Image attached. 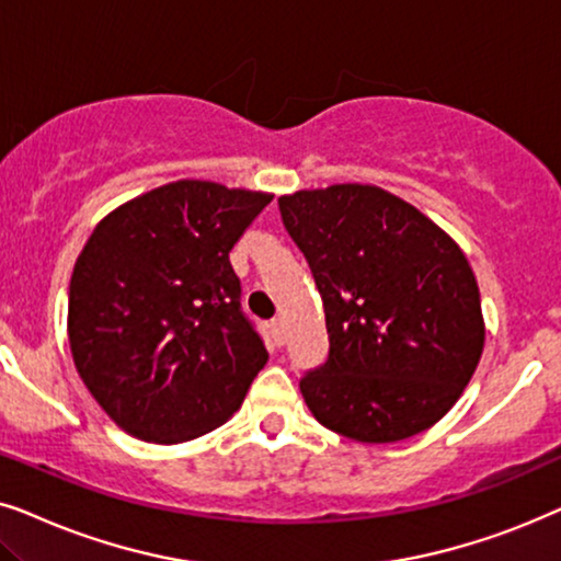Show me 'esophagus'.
Segmentation results:
<instances>
[{
    "label": "esophagus",
    "mask_w": 561,
    "mask_h": 561,
    "mask_svg": "<svg viewBox=\"0 0 561 561\" xmlns=\"http://www.w3.org/2000/svg\"><path fill=\"white\" fill-rule=\"evenodd\" d=\"M268 328H272V339L276 346H282V343H285V323H282V320H272Z\"/></svg>",
    "instance_id": "esophagus-1"
}]
</instances>
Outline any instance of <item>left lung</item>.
Returning a JSON list of instances; mask_svg holds the SVG:
<instances>
[{
    "instance_id": "obj_1",
    "label": "left lung",
    "mask_w": 561,
    "mask_h": 561,
    "mask_svg": "<svg viewBox=\"0 0 561 561\" xmlns=\"http://www.w3.org/2000/svg\"><path fill=\"white\" fill-rule=\"evenodd\" d=\"M323 297L328 358L300 379L341 436L392 444L449 413L484 346L472 266L436 222L371 184L279 197Z\"/></svg>"
}]
</instances>
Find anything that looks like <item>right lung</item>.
<instances>
[{"label":"right lung","instance_id":"obj_1","mask_svg":"<svg viewBox=\"0 0 561 561\" xmlns=\"http://www.w3.org/2000/svg\"><path fill=\"white\" fill-rule=\"evenodd\" d=\"M272 194L182 179L110 213L73 264L69 343L87 390L130 436L182 444L241 408L264 341L230 249Z\"/></svg>","mask_w":561,"mask_h":561}]
</instances>
